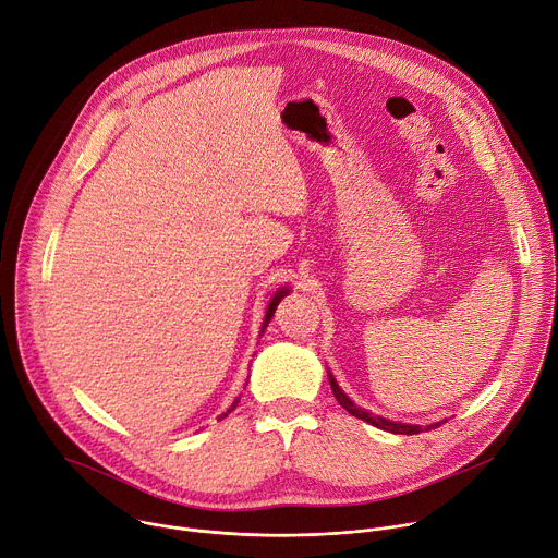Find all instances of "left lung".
<instances>
[{"mask_svg": "<svg viewBox=\"0 0 558 558\" xmlns=\"http://www.w3.org/2000/svg\"><path fill=\"white\" fill-rule=\"evenodd\" d=\"M329 377V386H331V392H333V397H337V401L345 408V411L350 413V415H354V417H359V420H363V422H367V424H373V426H377V428H381V430H388V433H397V435H415V433H422V430H430V428H437L441 422H437V424H428V426H417V424H401V422H390V420H384V417H379V415H373V413H367L365 408H361V405H356L341 388H339V384H337V379H333L331 375H327Z\"/></svg>", "mask_w": 558, "mask_h": 558, "instance_id": "1", "label": "left lung"}]
</instances>
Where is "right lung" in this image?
<instances>
[{
  "mask_svg": "<svg viewBox=\"0 0 558 558\" xmlns=\"http://www.w3.org/2000/svg\"><path fill=\"white\" fill-rule=\"evenodd\" d=\"M287 291H289V289H280V291H278V293H276V295H274V299H271V303H269V310H267V316H265V323H263V331H265V329H267V325H269V320H271V316H274V312H276V307H278V303H280V301H282V295H284V293H287ZM235 405H238V401H235V403H233V405H231V408H229V411H227V413H225V415H221V417H227V415H229V413H231V411H233V408H235ZM221 417H219V420H221Z\"/></svg>",
  "mask_w": 558,
  "mask_h": 558,
  "instance_id": "obj_1",
  "label": "right lung"
}]
</instances>
